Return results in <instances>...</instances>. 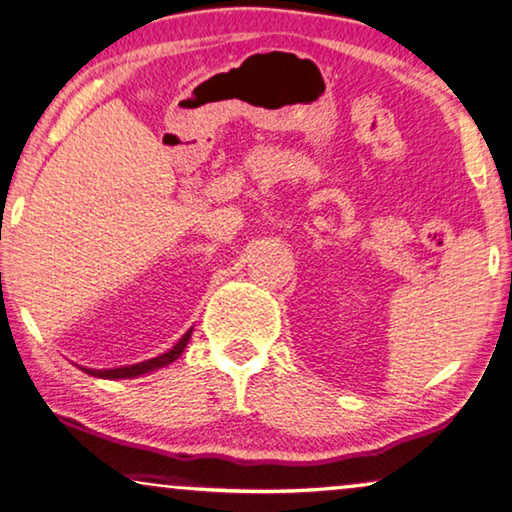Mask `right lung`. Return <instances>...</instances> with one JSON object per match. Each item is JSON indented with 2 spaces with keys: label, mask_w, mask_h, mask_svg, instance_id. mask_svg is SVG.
Returning <instances> with one entry per match:
<instances>
[{
  "label": "right lung",
  "mask_w": 512,
  "mask_h": 512,
  "mask_svg": "<svg viewBox=\"0 0 512 512\" xmlns=\"http://www.w3.org/2000/svg\"><path fill=\"white\" fill-rule=\"evenodd\" d=\"M191 332L193 328H189L182 335L180 342H177L170 351L157 355V358H150L145 362L139 364H129V367H116V369H86V367H79L81 371H86L88 376H95V378H109V380H118V378H136V376H143V373H152L161 367H168L170 362H175L180 355L184 353L186 344H189L191 339Z\"/></svg>",
  "instance_id": "1"
}]
</instances>
